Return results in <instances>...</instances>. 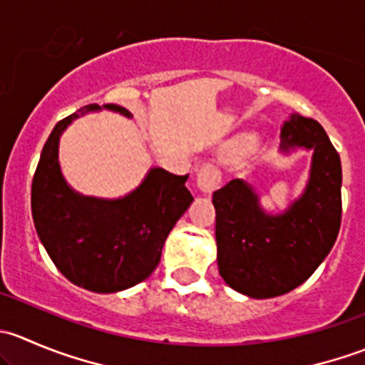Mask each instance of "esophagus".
Instances as JSON below:
<instances>
[{
  "label": "esophagus",
  "mask_w": 365,
  "mask_h": 365,
  "mask_svg": "<svg viewBox=\"0 0 365 365\" xmlns=\"http://www.w3.org/2000/svg\"><path fill=\"white\" fill-rule=\"evenodd\" d=\"M197 189L205 194H212L220 183V171L212 164H205L197 171Z\"/></svg>",
  "instance_id": "esophagus-1"
}]
</instances>
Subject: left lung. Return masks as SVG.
<instances>
[{"instance_id":"8db88e82","label":"left lung","mask_w":365,"mask_h":365,"mask_svg":"<svg viewBox=\"0 0 365 365\" xmlns=\"http://www.w3.org/2000/svg\"><path fill=\"white\" fill-rule=\"evenodd\" d=\"M311 150L305 189L279 213H268L245 180L213 192L217 264L235 292L272 298L307 281L329 256L341 227V159L322 125L292 114L281 130V153Z\"/></svg>"}]
</instances>
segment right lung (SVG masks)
Returning <instances> with one entry per match:
<instances>
[{"label":"right lung","mask_w":365,"mask_h":365,"mask_svg":"<svg viewBox=\"0 0 365 365\" xmlns=\"http://www.w3.org/2000/svg\"><path fill=\"white\" fill-rule=\"evenodd\" d=\"M132 113L116 104H90L56 123L40 153L31 185L36 235L58 270L84 289L116 293L150 277L176 220L194 201L187 176L152 168L132 192L116 200L84 196L65 180L60 138L91 111Z\"/></svg>","instance_id":"add662e5"}]
</instances>
